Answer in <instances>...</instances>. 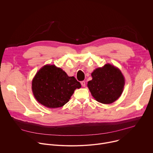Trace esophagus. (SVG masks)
I'll list each match as a JSON object with an SVG mask.
<instances>
[{
  "mask_svg": "<svg viewBox=\"0 0 153 153\" xmlns=\"http://www.w3.org/2000/svg\"><path fill=\"white\" fill-rule=\"evenodd\" d=\"M81 85H82V86L83 87H85V85H86L85 82V81H82V82H81Z\"/></svg>",
  "mask_w": 153,
  "mask_h": 153,
  "instance_id": "1",
  "label": "esophagus"
}]
</instances>
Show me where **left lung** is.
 <instances>
[{
  "mask_svg": "<svg viewBox=\"0 0 153 153\" xmlns=\"http://www.w3.org/2000/svg\"><path fill=\"white\" fill-rule=\"evenodd\" d=\"M92 80L87 86L92 96L97 102L110 104L121 96L125 85V78L121 71L110 63L97 68L91 73Z\"/></svg>",
  "mask_w": 153,
  "mask_h": 153,
  "instance_id": "1",
  "label": "left lung"
}]
</instances>
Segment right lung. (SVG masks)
<instances>
[{
	"label": "right lung",
	"instance_id": "add662e5",
	"mask_svg": "<svg viewBox=\"0 0 153 153\" xmlns=\"http://www.w3.org/2000/svg\"><path fill=\"white\" fill-rule=\"evenodd\" d=\"M81 85L74 77H69L54 65H46L36 74L32 80V91L41 105L49 108L63 106Z\"/></svg>",
	"mask_w": 153,
	"mask_h": 153
}]
</instances>
